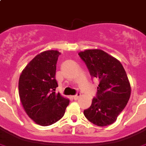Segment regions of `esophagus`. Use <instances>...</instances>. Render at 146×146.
Wrapping results in <instances>:
<instances>
[{
  "label": "esophagus",
  "mask_w": 146,
  "mask_h": 146,
  "mask_svg": "<svg viewBox=\"0 0 146 146\" xmlns=\"http://www.w3.org/2000/svg\"><path fill=\"white\" fill-rule=\"evenodd\" d=\"M80 96H81V94H80V93H79V92H78V93H77V94H76L75 96H73V99H74V100H78V99H79V98L80 97Z\"/></svg>",
  "instance_id": "1"
}]
</instances>
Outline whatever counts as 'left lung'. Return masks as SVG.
Wrapping results in <instances>:
<instances>
[{
  "instance_id": "obj_1",
  "label": "left lung",
  "mask_w": 146,
  "mask_h": 146,
  "mask_svg": "<svg viewBox=\"0 0 146 146\" xmlns=\"http://www.w3.org/2000/svg\"><path fill=\"white\" fill-rule=\"evenodd\" d=\"M79 56L92 77L100 81L96 97L84 111L88 120L107 126L117 120L131 96V86L124 67L118 60L101 50H87Z\"/></svg>"
}]
</instances>
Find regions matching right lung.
<instances>
[{
    "instance_id": "1",
    "label": "right lung",
    "mask_w": 146,
    "mask_h": 146,
    "mask_svg": "<svg viewBox=\"0 0 146 146\" xmlns=\"http://www.w3.org/2000/svg\"><path fill=\"white\" fill-rule=\"evenodd\" d=\"M59 52L46 50L37 55L22 71L18 93L22 105L37 124L48 126L62 117L70 101L56 94V63Z\"/></svg>"
}]
</instances>
